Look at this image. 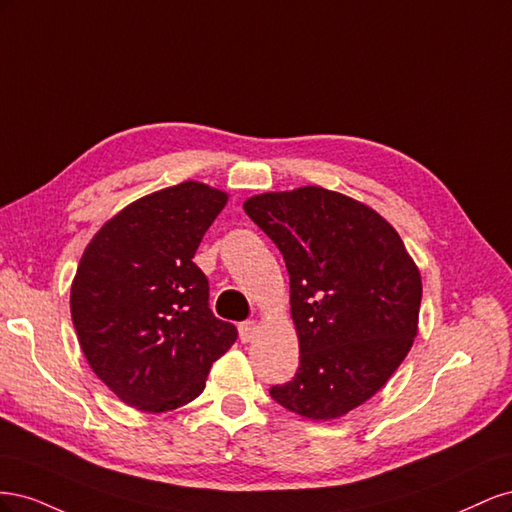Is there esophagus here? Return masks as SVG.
Instances as JSON below:
<instances>
[{
  "label": "esophagus",
  "instance_id": "1",
  "mask_svg": "<svg viewBox=\"0 0 512 512\" xmlns=\"http://www.w3.org/2000/svg\"><path fill=\"white\" fill-rule=\"evenodd\" d=\"M258 333V322H241L239 324V337L241 342H252L254 335Z\"/></svg>",
  "mask_w": 512,
  "mask_h": 512
}]
</instances>
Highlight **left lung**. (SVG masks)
Segmentation results:
<instances>
[{
    "instance_id": "left-lung-1",
    "label": "left lung",
    "mask_w": 512,
    "mask_h": 512,
    "mask_svg": "<svg viewBox=\"0 0 512 512\" xmlns=\"http://www.w3.org/2000/svg\"><path fill=\"white\" fill-rule=\"evenodd\" d=\"M245 213L284 254L297 374L271 397L309 421H333L389 382L418 333L423 282L399 232L346 194L303 185L265 192Z\"/></svg>"
}]
</instances>
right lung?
I'll use <instances>...</instances> for the list:
<instances>
[{
	"label": "right lung",
	"instance_id": "right-lung-1",
	"mask_svg": "<svg viewBox=\"0 0 512 512\" xmlns=\"http://www.w3.org/2000/svg\"><path fill=\"white\" fill-rule=\"evenodd\" d=\"M228 192L183 181L106 220L87 243L70 288V314L94 374L123 404L160 414L190 404L211 365L235 344V324L209 309L194 265Z\"/></svg>",
	"mask_w": 512,
	"mask_h": 512
}]
</instances>
